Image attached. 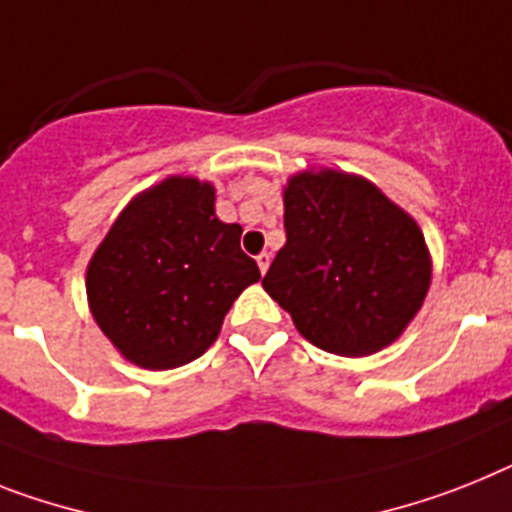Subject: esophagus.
<instances>
[{"label":"esophagus","mask_w":512,"mask_h":512,"mask_svg":"<svg viewBox=\"0 0 512 512\" xmlns=\"http://www.w3.org/2000/svg\"><path fill=\"white\" fill-rule=\"evenodd\" d=\"M257 268H260V273H268V268H270V255L268 252H260V255H257Z\"/></svg>","instance_id":"34e87169"}]
</instances>
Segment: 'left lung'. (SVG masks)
<instances>
[{
	"mask_svg": "<svg viewBox=\"0 0 512 512\" xmlns=\"http://www.w3.org/2000/svg\"><path fill=\"white\" fill-rule=\"evenodd\" d=\"M283 229L263 286L317 349L369 356L414 320L432 281L429 249L375 184L333 169L291 176Z\"/></svg>",
	"mask_w": 512,
	"mask_h": 512,
	"instance_id": "left-lung-1",
	"label": "left lung"
}]
</instances>
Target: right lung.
<instances>
[{"label":"right lung","mask_w":512,"mask_h":512,"mask_svg":"<svg viewBox=\"0 0 512 512\" xmlns=\"http://www.w3.org/2000/svg\"><path fill=\"white\" fill-rule=\"evenodd\" d=\"M242 226L216 218V190L169 176L119 213L88 263L98 328L124 359L174 369L203 356L260 268L239 247Z\"/></svg>","instance_id":"1"}]
</instances>
